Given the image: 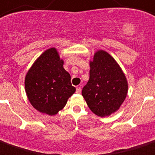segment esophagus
Segmentation results:
<instances>
[{
	"instance_id": "1",
	"label": "esophagus",
	"mask_w": 155,
	"mask_h": 155,
	"mask_svg": "<svg viewBox=\"0 0 155 155\" xmlns=\"http://www.w3.org/2000/svg\"><path fill=\"white\" fill-rule=\"evenodd\" d=\"M76 93L77 94H80L81 93V87H76Z\"/></svg>"
}]
</instances>
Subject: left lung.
I'll return each mask as SVG.
<instances>
[{"label":"left lung","instance_id":"1","mask_svg":"<svg viewBox=\"0 0 155 155\" xmlns=\"http://www.w3.org/2000/svg\"><path fill=\"white\" fill-rule=\"evenodd\" d=\"M89 64L90 78L82 95L94 114L109 116L116 112L125 100L127 80L116 60L106 51H95Z\"/></svg>","mask_w":155,"mask_h":155}]
</instances>
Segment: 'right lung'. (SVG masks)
I'll list each match as a JSON object with an SVG mask.
<instances>
[{"mask_svg":"<svg viewBox=\"0 0 155 155\" xmlns=\"http://www.w3.org/2000/svg\"><path fill=\"white\" fill-rule=\"evenodd\" d=\"M63 65L57 49L51 48L35 60L25 75V92L39 112L55 115L75 93L71 75Z\"/></svg>","mask_w":155,"mask_h":155,"instance_id":"1","label":"right lung"}]
</instances>
